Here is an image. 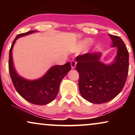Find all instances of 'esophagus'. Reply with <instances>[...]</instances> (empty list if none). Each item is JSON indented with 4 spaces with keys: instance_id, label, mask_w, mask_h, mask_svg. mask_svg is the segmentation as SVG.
I'll use <instances>...</instances> for the list:
<instances>
[{
    "instance_id": "1",
    "label": "esophagus",
    "mask_w": 135,
    "mask_h": 135,
    "mask_svg": "<svg viewBox=\"0 0 135 135\" xmlns=\"http://www.w3.org/2000/svg\"><path fill=\"white\" fill-rule=\"evenodd\" d=\"M70 64H71V67H72V69H75V66H76L77 63L75 62L74 60H72V61H70Z\"/></svg>"
}]
</instances>
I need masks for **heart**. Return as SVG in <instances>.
Returning <instances> with one entry per match:
<instances>
[{
  "mask_svg": "<svg viewBox=\"0 0 135 135\" xmlns=\"http://www.w3.org/2000/svg\"><path fill=\"white\" fill-rule=\"evenodd\" d=\"M93 42V39L91 38H87L82 41H79L74 46V49L76 51H80L83 49L86 48L89 44H91Z\"/></svg>",
  "mask_w": 135,
  "mask_h": 135,
  "instance_id": "heart-1",
  "label": "heart"
}]
</instances>
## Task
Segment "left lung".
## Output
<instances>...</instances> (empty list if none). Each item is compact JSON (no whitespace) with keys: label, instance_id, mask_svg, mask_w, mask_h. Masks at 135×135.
<instances>
[{"label":"left lung","instance_id":"left-lung-1","mask_svg":"<svg viewBox=\"0 0 135 135\" xmlns=\"http://www.w3.org/2000/svg\"><path fill=\"white\" fill-rule=\"evenodd\" d=\"M112 47L117 54L111 63L100 61L101 52L79 56L76 70L79 74V88L85 100L92 103H105L117 97L126 83L129 70V53L122 40L109 34Z\"/></svg>","mask_w":135,"mask_h":135}]
</instances>
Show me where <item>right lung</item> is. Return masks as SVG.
<instances>
[{"label": "right lung", "mask_w": 135, "mask_h": 135, "mask_svg": "<svg viewBox=\"0 0 135 135\" xmlns=\"http://www.w3.org/2000/svg\"><path fill=\"white\" fill-rule=\"evenodd\" d=\"M35 32V30H32L17 35L9 51V70L14 86L20 95L31 103L44 105L51 103L56 98L60 83L71 70V66L70 62L63 65H54L42 77L35 80L27 79L20 75L13 63L12 51L14 45L18 38Z\"/></svg>", "instance_id": "1"}]
</instances>
